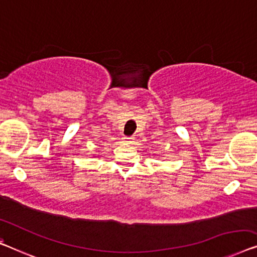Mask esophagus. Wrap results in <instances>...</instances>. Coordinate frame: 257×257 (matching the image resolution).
<instances>
[{
	"label": "esophagus",
	"mask_w": 257,
	"mask_h": 257,
	"mask_svg": "<svg viewBox=\"0 0 257 257\" xmlns=\"http://www.w3.org/2000/svg\"><path fill=\"white\" fill-rule=\"evenodd\" d=\"M133 140H135V138H132V137H124V138H122V141H124L125 144H132Z\"/></svg>",
	"instance_id": "obj_1"
}]
</instances>
